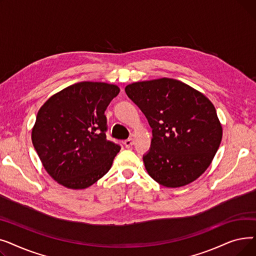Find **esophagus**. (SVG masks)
<instances>
[{"label": "esophagus", "mask_w": 256, "mask_h": 256, "mask_svg": "<svg viewBox=\"0 0 256 256\" xmlns=\"http://www.w3.org/2000/svg\"><path fill=\"white\" fill-rule=\"evenodd\" d=\"M124 146L126 147V148H130V147H132V146L134 145V140H132V138L126 139V140L124 142Z\"/></svg>", "instance_id": "1"}]
</instances>
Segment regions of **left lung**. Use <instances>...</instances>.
Returning a JSON list of instances; mask_svg holds the SVG:
<instances>
[{
	"label": "left lung",
	"mask_w": 256,
	"mask_h": 256,
	"mask_svg": "<svg viewBox=\"0 0 256 256\" xmlns=\"http://www.w3.org/2000/svg\"><path fill=\"white\" fill-rule=\"evenodd\" d=\"M126 92L152 128L150 150L143 158L150 178L167 188L196 180L222 140L212 102L193 87L168 78L132 83Z\"/></svg>",
	"instance_id": "1"
}]
</instances>
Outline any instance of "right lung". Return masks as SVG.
Listing matches in <instances>:
<instances>
[{
	"mask_svg": "<svg viewBox=\"0 0 256 256\" xmlns=\"http://www.w3.org/2000/svg\"><path fill=\"white\" fill-rule=\"evenodd\" d=\"M117 85L80 82L52 94L40 108L32 142L50 176L72 190H84L110 170L120 146L106 140L104 111Z\"/></svg>",
	"mask_w": 256,
	"mask_h": 256,
	"instance_id": "1",
	"label": "right lung"
}]
</instances>
